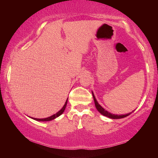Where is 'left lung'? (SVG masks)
I'll list each match as a JSON object with an SVG mask.
<instances>
[{"instance_id": "left-lung-1", "label": "left lung", "mask_w": 158, "mask_h": 158, "mask_svg": "<svg viewBox=\"0 0 158 158\" xmlns=\"http://www.w3.org/2000/svg\"><path fill=\"white\" fill-rule=\"evenodd\" d=\"M92 94H93V100H94V102H95V105L96 109H97L98 111L100 112L101 114H102L103 116H106L108 118H112V119H120V118H125L127 116H129V115L132 113V112H130V113H129V114H123V115H115V114H112L111 113H109V111H107L106 110H105V109L102 107L100 105H99V103L98 102V101H97V100H96V98H95V95H94V94H93V92H92Z\"/></svg>"}]
</instances>
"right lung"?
<instances>
[{
	"label": "right lung",
	"mask_w": 158,
	"mask_h": 158,
	"mask_svg": "<svg viewBox=\"0 0 158 158\" xmlns=\"http://www.w3.org/2000/svg\"><path fill=\"white\" fill-rule=\"evenodd\" d=\"M68 99H67V100L65 102V105H64V106H63V108L61 109L59 111H58L56 114L52 115V116H49V117H48V118H32V117L31 118L35 120V121H52V120L55 119L56 118H57V117H58L59 116H60V115L63 113L64 111H65V109L66 107L67 103H68Z\"/></svg>",
	"instance_id": "right-lung-1"
}]
</instances>
